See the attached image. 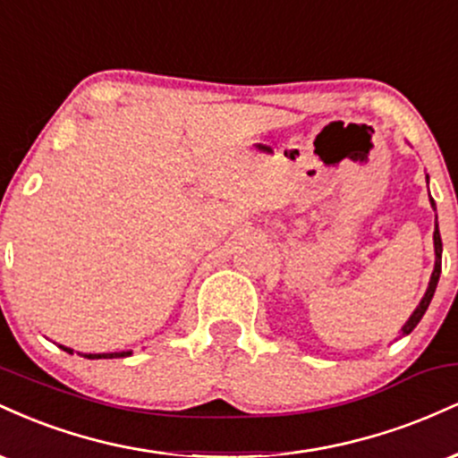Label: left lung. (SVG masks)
I'll return each mask as SVG.
<instances>
[{
	"label": "left lung",
	"instance_id": "left-lung-1",
	"mask_svg": "<svg viewBox=\"0 0 458 458\" xmlns=\"http://www.w3.org/2000/svg\"><path fill=\"white\" fill-rule=\"evenodd\" d=\"M430 204H433V208H435L433 198H430ZM433 239H435V256H437V259H435L433 276H430V282H428V288H427V295L422 297V301H420V306L415 308V312L411 314V318H409L407 323H404V327H403V334H404V335L411 334V331L415 329V325H418L420 320H422L424 312H427V308H428V303H430V299H433V295H435V288H437L439 273H441V236H439L437 224H435V234H433Z\"/></svg>",
	"mask_w": 458,
	"mask_h": 458
}]
</instances>
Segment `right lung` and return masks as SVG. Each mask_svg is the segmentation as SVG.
I'll return each instance as SVG.
<instances>
[{
    "mask_svg": "<svg viewBox=\"0 0 458 458\" xmlns=\"http://www.w3.org/2000/svg\"><path fill=\"white\" fill-rule=\"evenodd\" d=\"M62 349L66 351V353H72L71 349H66V346H62ZM127 355H131V351H127V353H103V355H83V357H88V360H112V357H127Z\"/></svg>",
    "mask_w": 458,
    "mask_h": 458,
    "instance_id": "right-lung-1",
    "label": "right lung"
}]
</instances>
